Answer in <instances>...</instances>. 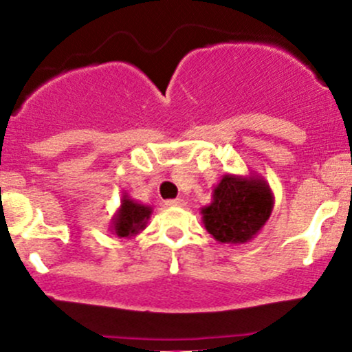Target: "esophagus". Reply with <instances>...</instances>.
Instances as JSON below:
<instances>
[{"label":"esophagus","instance_id":"34e87169","mask_svg":"<svg viewBox=\"0 0 352 352\" xmlns=\"http://www.w3.org/2000/svg\"><path fill=\"white\" fill-rule=\"evenodd\" d=\"M167 207H185V201L182 199H173V200H165Z\"/></svg>","mask_w":352,"mask_h":352}]
</instances>
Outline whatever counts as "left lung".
Returning <instances> with one entry per match:
<instances>
[{"instance_id": "left-lung-1", "label": "left lung", "mask_w": 352, "mask_h": 352, "mask_svg": "<svg viewBox=\"0 0 352 352\" xmlns=\"http://www.w3.org/2000/svg\"><path fill=\"white\" fill-rule=\"evenodd\" d=\"M273 207L274 195L263 177L225 173L200 213L205 230L218 243L243 245L261 232Z\"/></svg>"}]
</instances>
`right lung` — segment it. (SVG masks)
<instances>
[{
    "label": "right lung",
    "instance_id": "right-lung-1",
    "mask_svg": "<svg viewBox=\"0 0 352 352\" xmlns=\"http://www.w3.org/2000/svg\"><path fill=\"white\" fill-rule=\"evenodd\" d=\"M151 205L139 204V201L132 200L131 197L124 192L122 199H120V207L117 208V212L112 215L109 230L119 238H132L139 235V233L147 227V221L151 220Z\"/></svg>",
    "mask_w": 352,
    "mask_h": 352
}]
</instances>
